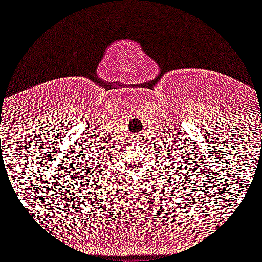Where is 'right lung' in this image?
I'll list each match as a JSON object with an SVG mask.
<instances>
[{"label":"right lung","instance_id":"right-lung-1","mask_svg":"<svg viewBox=\"0 0 262 262\" xmlns=\"http://www.w3.org/2000/svg\"><path fill=\"white\" fill-rule=\"evenodd\" d=\"M86 159H88V157H86ZM93 159H94V157H93ZM93 161H94V160H93ZM96 163H97V161H96ZM82 164H84V161H82ZM88 166V168H89V165H86Z\"/></svg>","mask_w":262,"mask_h":262}]
</instances>
